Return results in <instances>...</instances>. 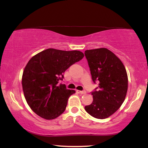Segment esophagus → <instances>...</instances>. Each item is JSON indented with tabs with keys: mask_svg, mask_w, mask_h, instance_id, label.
Listing matches in <instances>:
<instances>
[{
	"mask_svg": "<svg viewBox=\"0 0 148 148\" xmlns=\"http://www.w3.org/2000/svg\"><path fill=\"white\" fill-rule=\"evenodd\" d=\"M77 92L78 93H80V94L86 93V91H79V90H77Z\"/></svg>",
	"mask_w": 148,
	"mask_h": 148,
	"instance_id": "1",
	"label": "esophagus"
}]
</instances>
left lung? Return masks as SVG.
<instances>
[{"instance_id":"1","label":"left lung","mask_w":148,"mask_h":148,"mask_svg":"<svg viewBox=\"0 0 148 148\" xmlns=\"http://www.w3.org/2000/svg\"><path fill=\"white\" fill-rule=\"evenodd\" d=\"M91 78L99 86L91 92L93 100L85 110L93 117L106 119L123 103L127 91L128 79L121 60L106 48L85 51Z\"/></svg>"}]
</instances>
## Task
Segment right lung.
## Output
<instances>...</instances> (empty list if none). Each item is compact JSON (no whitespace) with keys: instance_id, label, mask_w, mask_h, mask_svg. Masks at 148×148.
Here are the masks:
<instances>
[{"instance_id":"right-lung-1","label":"right lung","mask_w":148,"mask_h":148,"mask_svg":"<svg viewBox=\"0 0 148 148\" xmlns=\"http://www.w3.org/2000/svg\"><path fill=\"white\" fill-rule=\"evenodd\" d=\"M79 51L48 49L29 60L23 74L25 97L31 110L46 119L57 118L65 111L69 96L75 93L60 81L63 73L82 59Z\"/></svg>"}]
</instances>
